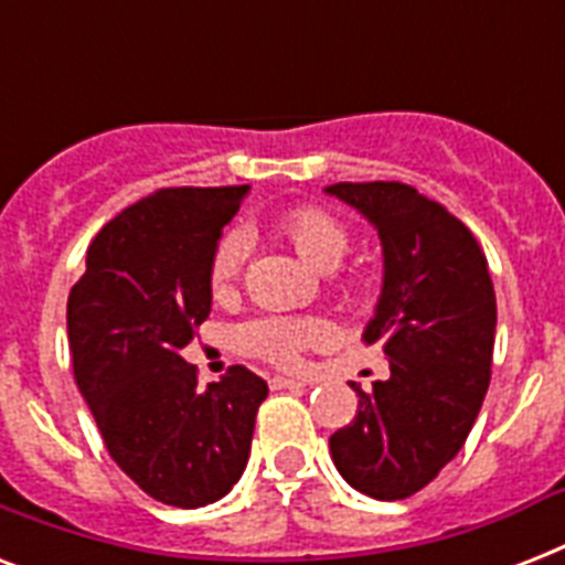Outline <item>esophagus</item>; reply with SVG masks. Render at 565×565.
Here are the masks:
<instances>
[{"label": "esophagus", "mask_w": 565, "mask_h": 565, "mask_svg": "<svg viewBox=\"0 0 565 565\" xmlns=\"http://www.w3.org/2000/svg\"><path fill=\"white\" fill-rule=\"evenodd\" d=\"M269 386H273V390H299V386H308V381H305V377L275 375L273 381H269Z\"/></svg>", "instance_id": "34e87169"}]
</instances>
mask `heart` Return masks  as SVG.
I'll return each mask as SVG.
<instances>
[{
  "instance_id": "b5f03b06",
  "label": "heart",
  "mask_w": 565,
  "mask_h": 565,
  "mask_svg": "<svg viewBox=\"0 0 565 565\" xmlns=\"http://www.w3.org/2000/svg\"><path fill=\"white\" fill-rule=\"evenodd\" d=\"M278 228H281L284 237L290 239V246L319 273L337 269L352 248V237H349L343 222H337L331 213L310 207V204L284 213ZM243 257H246V243L239 234H225L216 243L211 266H207V281H211L213 292H225L231 284L237 281ZM322 334H326V326L319 319L266 317L248 322L239 331V343L246 352L257 354L264 361L290 366V363L299 361L308 345L319 343Z\"/></svg>"
}]
</instances>
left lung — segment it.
I'll list each match as a JSON object with an SVG mask.
<instances>
[{"label": "left lung", "instance_id": "8db88e82", "mask_svg": "<svg viewBox=\"0 0 565 565\" xmlns=\"http://www.w3.org/2000/svg\"><path fill=\"white\" fill-rule=\"evenodd\" d=\"M343 199L377 228L384 287L363 343H377L390 377L358 393L354 419L331 457L354 490L377 501L428 487L463 448L492 375L495 290L478 239L439 202L402 181H340Z\"/></svg>", "mask_w": 565, "mask_h": 565}]
</instances>
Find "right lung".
<instances>
[{
	"label": "right lung",
	"mask_w": 565,
	"mask_h": 565,
	"mask_svg": "<svg viewBox=\"0 0 565 565\" xmlns=\"http://www.w3.org/2000/svg\"><path fill=\"white\" fill-rule=\"evenodd\" d=\"M248 188H167L93 237L66 301L75 384L108 455L172 508L220 501L246 469L264 377L231 366L199 390L181 349L211 313L207 266Z\"/></svg>",
	"instance_id": "obj_1"
}]
</instances>
